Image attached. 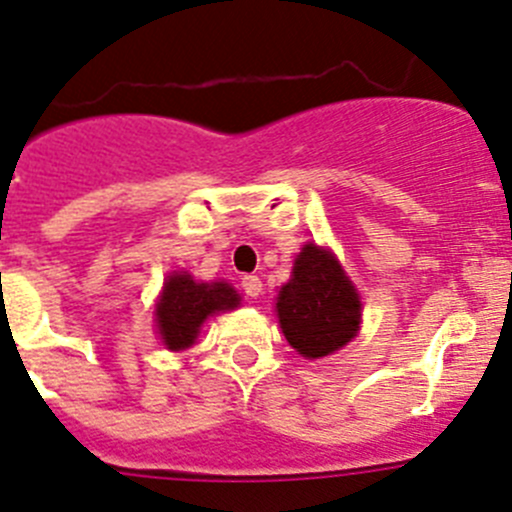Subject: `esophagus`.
I'll return each instance as SVG.
<instances>
[{
    "mask_svg": "<svg viewBox=\"0 0 512 512\" xmlns=\"http://www.w3.org/2000/svg\"><path fill=\"white\" fill-rule=\"evenodd\" d=\"M242 290H245L250 298H257L262 293V280L257 275H245L242 278Z\"/></svg>",
    "mask_w": 512,
    "mask_h": 512,
    "instance_id": "esophagus-1",
    "label": "esophagus"
}]
</instances>
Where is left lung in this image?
Wrapping results in <instances>:
<instances>
[{
  "mask_svg": "<svg viewBox=\"0 0 512 512\" xmlns=\"http://www.w3.org/2000/svg\"><path fill=\"white\" fill-rule=\"evenodd\" d=\"M275 308L290 347L308 359L326 357L352 342L362 319L352 280L329 250L316 245L301 250Z\"/></svg>",
  "mask_w": 512,
  "mask_h": 512,
  "instance_id": "1",
  "label": "left lung"
}]
</instances>
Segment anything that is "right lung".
<instances>
[{
    "label": "right lung",
    "mask_w": 512,
    "mask_h": 512,
    "mask_svg": "<svg viewBox=\"0 0 512 512\" xmlns=\"http://www.w3.org/2000/svg\"><path fill=\"white\" fill-rule=\"evenodd\" d=\"M239 306V293L229 283H196L188 273H173L163 285L155 316L168 349L191 347L211 313Z\"/></svg>",
    "instance_id": "1"
}]
</instances>
